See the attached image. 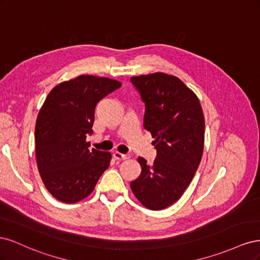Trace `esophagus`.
Wrapping results in <instances>:
<instances>
[{
  "instance_id": "obj_1",
  "label": "esophagus",
  "mask_w": 260,
  "mask_h": 260,
  "mask_svg": "<svg viewBox=\"0 0 260 260\" xmlns=\"http://www.w3.org/2000/svg\"><path fill=\"white\" fill-rule=\"evenodd\" d=\"M114 157L117 160H125V159H129L131 155L130 154H121L119 152H115Z\"/></svg>"
}]
</instances>
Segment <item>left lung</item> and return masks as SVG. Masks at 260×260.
Here are the masks:
<instances>
[{"instance_id": "obj_1", "label": "left lung", "mask_w": 260, "mask_h": 260, "mask_svg": "<svg viewBox=\"0 0 260 260\" xmlns=\"http://www.w3.org/2000/svg\"><path fill=\"white\" fill-rule=\"evenodd\" d=\"M130 81L145 104L144 128L157 151L152 166L139 157L142 172L130 186L143 206L161 210L181 198L199 168L204 115L198 96L175 76L156 73Z\"/></svg>"}]
</instances>
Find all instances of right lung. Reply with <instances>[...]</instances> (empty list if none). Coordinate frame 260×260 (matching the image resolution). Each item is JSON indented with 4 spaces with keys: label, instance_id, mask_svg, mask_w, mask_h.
Returning a JSON list of instances; mask_svg holds the SVG:
<instances>
[{
    "label": "right lung",
    "instance_id": "obj_1",
    "mask_svg": "<svg viewBox=\"0 0 260 260\" xmlns=\"http://www.w3.org/2000/svg\"><path fill=\"white\" fill-rule=\"evenodd\" d=\"M121 83L83 75L49 93L36 122V156L45 187L55 199L77 203L90 195L108 168L109 152L89 149L94 109Z\"/></svg>",
    "mask_w": 260,
    "mask_h": 260
}]
</instances>
